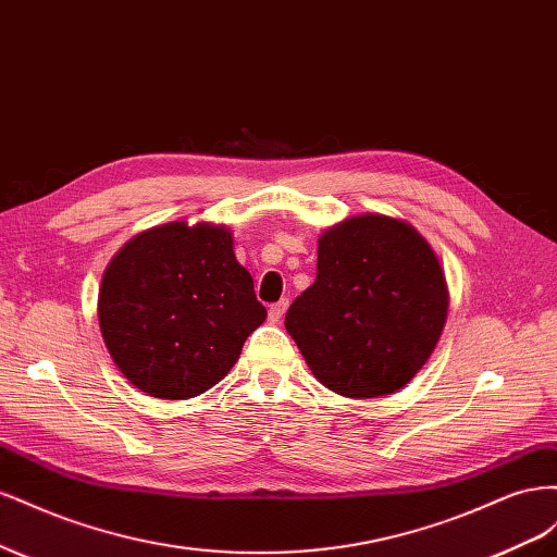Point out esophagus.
<instances>
[{"mask_svg":"<svg viewBox=\"0 0 557 557\" xmlns=\"http://www.w3.org/2000/svg\"><path fill=\"white\" fill-rule=\"evenodd\" d=\"M285 309H288V299L276 301V305L269 307V320H272V323H278V320H281L283 313H285Z\"/></svg>","mask_w":557,"mask_h":557,"instance_id":"1","label":"esophagus"}]
</instances>
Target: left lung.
Listing matches in <instances>:
<instances>
[{"instance_id":"1","label":"left lung","mask_w":557,"mask_h":557,"mask_svg":"<svg viewBox=\"0 0 557 557\" xmlns=\"http://www.w3.org/2000/svg\"><path fill=\"white\" fill-rule=\"evenodd\" d=\"M446 315V276L423 234L401 218L358 213L318 237L315 281L285 330L332 393L372 399L423 369Z\"/></svg>"}]
</instances>
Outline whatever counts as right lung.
<instances>
[{"mask_svg": "<svg viewBox=\"0 0 557 557\" xmlns=\"http://www.w3.org/2000/svg\"><path fill=\"white\" fill-rule=\"evenodd\" d=\"M102 339L125 379L160 399H190L225 379L267 309L225 225L172 221L115 252L97 297Z\"/></svg>", "mask_w": 557, "mask_h": 557, "instance_id": "add662e5", "label": "right lung"}]
</instances>
